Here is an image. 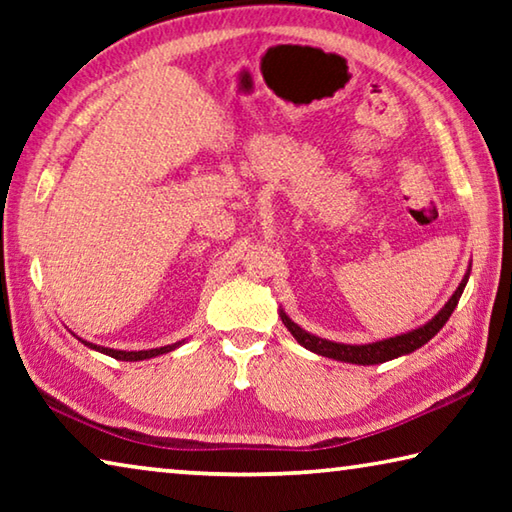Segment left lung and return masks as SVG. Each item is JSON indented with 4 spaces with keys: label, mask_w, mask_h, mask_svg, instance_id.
Listing matches in <instances>:
<instances>
[{
    "label": "left lung",
    "mask_w": 512,
    "mask_h": 512,
    "mask_svg": "<svg viewBox=\"0 0 512 512\" xmlns=\"http://www.w3.org/2000/svg\"><path fill=\"white\" fill-rule=\"evenodd\" d=\"M467 277H470V268H467V273L461 280V284H458V289L454 291V296L447 300V305L440 309L427 325L413 329V332L393 336V339L377 341V343L345 345V343L318 339V336L305 332V329L293 323V320L287 314H284V311H280V316H282V323L287 325V329L293 334V339H296L300 345H305L307 350L320 354V357L336 359V361H348V363H359V366H375V363L391 361V359L402 357V354H409L413 350H418V348H422L424 343L431 341L433 336H436L440 329H443V325L447 323L449 316H452V311L456 309L458 300H461V296H463Z\"/></svg>",
    "instance_id": "1"
}]
</instances>
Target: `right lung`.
<instances>
[{
	"label": "right lung",
	"mask_w": 512,
	"mask_h": 512,
	"mask_svg": "<svg viewBox=\"0 0 512 512\" xmlns=\"http://www.w3.org/2000/svg\"><path fill=\"white\" fill-rule=\"evenodd\" d=\"M85 345H88V348H92V350H97V352H103V354H108V357H112V359H119V361H142V359H151V357H158V354H164V352H171V350H176L180 343L183 341H178V343H171V345H164V348H155V350H137V352H126V350H110V348H101V345H92V343H88V341H83Z\"/></svg>",
	"instance_id": "1"
}]
</instances>
